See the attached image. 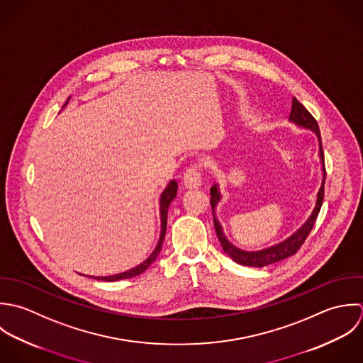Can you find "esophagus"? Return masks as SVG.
<instances>
[{
	"mask_svg": "<svg viewBox=\"0 0 363 363\" xmlns=\"http://www.w3.org/2000/svg\"><path fill=\"white\" fill-rule=\"evenodd\" d=\"M202 184V178L199 171L196 169V167H191L189 169H186V172L184 174V185L186 189H196L199 188Z\"/></svg>",
	"mask_w": 363,
	"mask_h": 363,
	"instance_id": "1",
	"label": "esophagus"
}]
</instances>
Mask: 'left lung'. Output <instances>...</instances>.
Returning <instances> with one entry per match:
<instances>
[{"instance_id":"8db88e82","label":"left lung","mask_w":363,"mask_h":363,"mask_svg":"<svg viewBox=\"0 0 363 363\" xmlns=\"http://www.w3.org/2000/svg\"><path fill=\"white\" fill-rule=\"evenodd\" d=\"M289 122L296 125L300 129H306V130H311L318 140V157H320V164H321V185L318 188V192L315 195V203L314 208L311 211V213L308 215V218L304 220V223L294 231L291 233L289 237H286L285 240H282L278 244H274L271 247L258 250V251H247V250H241L238 247H235L233 242L228 241V238L225 237L223 227L218 221L216 216V209H218V202L221 201V192H220V186L218 184H215L211 188V205H212V211H213V221H215V230L218 234V241L223 247V251L237 264L244 265V267H252V268H264L267 265L284 261L286 258H289L291 255H294L297 252V250L301 247V244L304 242V240L307 238V235L310 234L315 218L318 216V212L321 209L323 205V198H324V184H325V165H324V152H323V145H321V136H320V129L318 125L315 122V119L310 115V112L296 99H291V111H290Z\"/></svg>"}]
</instances>
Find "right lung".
I'll use <instances>...</instances> for the list:
<instances>
[{"instance_id":"add662e5","label":"right lung","mask_w":363,"mask_h":363,"mask_svg":"<svg viewBox=\"0 0 363 363\" xmlns=\"http://www.w3.org/2000/svg\"><path fill=\"white\" fill-rule=\"evenodd\" d=\"M70 98L67 99V102L65 104V106L69 104ZM63 106V108H65ZM177 191H178V185H177V181L175 179H171L167 186L164 188V191L161 192L160 195V220H161V224H160V237H158V241H157V245L155 248L152 250V252L145 258L143 262H140L139 265L125 271V272H119V274H115V275H109V277H89V278H94L96 281H106V282H116V281H122V279H129V278H133V277H138L140 274H143L145 269L155 261V258L158 257L160 251H161V247H162V242H164V238H165V231H167V215H168V208L171 205V202L177 198ZM82 275V274H79Z\"/></svg>"}]
</instances>
